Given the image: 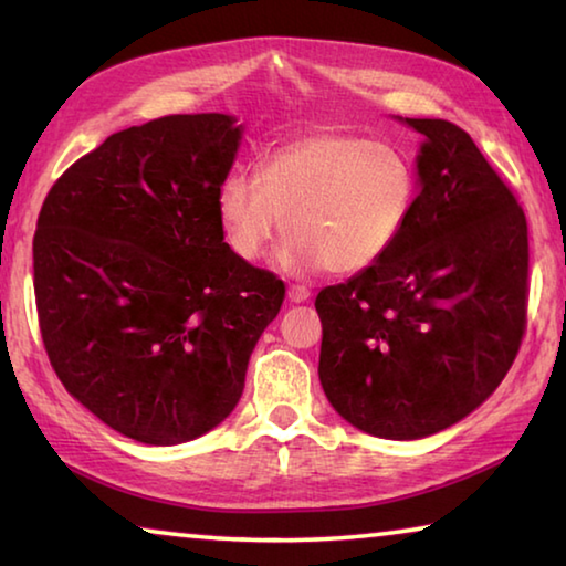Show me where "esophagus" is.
I'll use <instances>...</instances> for the list:
<instances>
[{
    "instance_id": "obj_1",
    "label": "esophagus",
    "mask_w": 566,
    "mask_h": 566,
    "mask_svg": "<svg viewBox=\"0 0 566 566\" xmlns=\"http://www.w3.org/2000/svg\"><path fill=\"white\" fill-rule=\"evenodd\" d=\"M286 297H290V302L300 304V302H307L312 297V292L304 284H292L290 290H286Z\"/></svg>"
}]
</instances>
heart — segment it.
<instances>
[{
  "mask_svg": "<svg viewBox=\"0 0 566 566\" xmlns=\"http://www.w3.org/2000/svg\"><path fill=\"white\" fill-rule=\"evenodd\" d=\"M418 176L400 148L322 130L276 146L262 176L231 170L219 188L223 239L259 262L290 229L286 269L360 274L390 254L416 206Z\"/></svg>",
  "mask_w": 566,
  "mask_h": 566,
  "instance_id": "1",
  "label": "heart"
}]
</instances>
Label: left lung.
<instances>
[{"label":"left lung","mask_w":566,"mask_h":566,"mask_svg":"<svg viewBox=\"0 0 566 566\" xmlns=\"http://www.w3.org/2000/svg\"><path fill=\"white\" fill-rule=\"evenodd\" d=\"M423 136L418 196L390 254L325 286L319 382L363 433L416 441L459 423L504 380L526 325L528 234L514 193L459 125Z\"/></svg>","instance_id":"left-lung-1"}]
</instances>
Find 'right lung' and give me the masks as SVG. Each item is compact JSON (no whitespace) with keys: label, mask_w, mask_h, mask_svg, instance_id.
<instances>
[{"label":"right lung","mask_w":566,"mask_h":566,"mask_svg":"<svg viewBox=\"0 0 566 566\" xmlns=\"http://www.w3.org/2000/svg\"><path fill=\"white\" fill-rule=\"evenodd\" d=\"M244 125L196 113L133 125L70 166L34 231V300L57 378L118 433L193 441L244 392L284 284L223 241L219 188Z\"/></svg>","instance_id":"1"}]
</instances>
